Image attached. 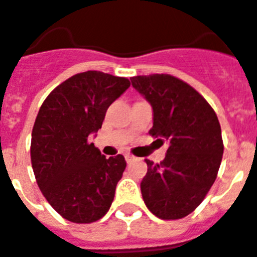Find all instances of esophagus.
I'll return each mask as SVG.
<instances>
[{
	"label": "esophagus",
	"mask_w": 257,
	"mask_h": 257,
	"mask_svg": "<svg viewBox=\"0 0 257 257\" xmlns=\"http://www.w3.org/2000/svg\"><path fill=\"white\" fill-rule=\"evenodd\" d=\"M124 158H126L127 163H131V162H134L135 159H137V158H135L134 155H131V154H126V155H124Z\"/></svg>",
	"instance_id": "1"
}]
</instances>
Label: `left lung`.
Here are the masks:
<instances>
[{
  "label": "left lung",
  "mask_w": 257,
  "mask_h": 257,
  "mask_svg": "<svg viewBox=\"0 0 257 257\" xmlns=\"http://www.w3.org/2000/svg\"><path fill=\"white\" fill-rule=\"evenodd\" d=\"M131 85L153 107L150 134L168 143L161 164L146 159L143 200L155 216L182 219L203 202L216 179L224 150L219 119L194 87L172 75H138Z\"/></svg>",
  "instance_id": "1"
}]
</instances>
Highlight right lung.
I'll return each instance as SVG.
<instances>
[{
    "label": "right lung",
    "mask_w": 257,
    "mask_h": 257,
    "mask_svg": "<svg viewBox=\"0 0 257 257\" xmlns=\"http://www.w3.org/2000/svg\"><path fill=\"white\" fill-rule=\"evenodd\" d=\"M128 87L127 78L85 71L57 86L41 106L32 133L33 171L41 192L66 220L93 223L110 210L126 161L123 155L107 159L90 138Z\"/></svg>",
    "instance_id": "1"
}]
</instances>
